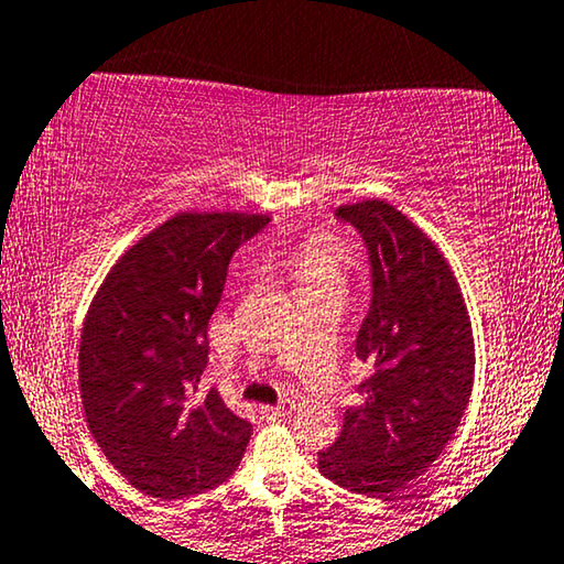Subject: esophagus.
Here are the masks:
<instances>
[{
    "label": "esophagus",
    "instance_id": "1",
    "mask_svg": "<svg viewBox=\"0 0 564 564\" xmlns=\"http://www.w3.org/2000/svg\"><path fill=\"white\" fill-rule=\"evenodd\" d=\"M293 411V401L289 399V401H281L279 406H260V414H263V419H268V422H271V419H281V416H289Z\"/></svg>",
    "mask_w": 564,
    "mask_h": 564
}]
</instances>
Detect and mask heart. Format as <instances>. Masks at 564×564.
Masks as SVG:
<instances>
[{"label":"heart","mask_w":564,"mask_h":564,"mask_svg":"<svg viewBox=\"0 0 564 564\" xmlns=\"http://www.w3.org/2000/svg\"><path fill=\"white\" fill-rule=\"evenodd\" d=\"M347 250L335 237H308L293 250L291 271L299 289H316L324 283H343Z\"/></svg>","instance_id":"heart-1"}]
</instances>
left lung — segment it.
Segmentation results:
<instances>
[{
    "mask_svg": "<svg viewBox=\"0 0 564 564\" xmlns=\"http://www.w3.org/2000/svg\"><path fill=\"white\" fill-rule=\"evenodd\" d=\"M335 217L368 248L372 296L355 352L370 376L319 470L380 498L424 473L457 432L473 391V329L447 260L395 206L368 199Z\"/></svg>",
    "mask_w": 564,
    "mask_h": 564,
    "instance_id": "1",
    "label": "left lung"
}]
</instances>
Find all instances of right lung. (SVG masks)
Returning <instances> with one entry per match:
<instances>
[{"mask_svg": "<svg viewBox=\"0 0 564 564\" xmlns=\"http://www.w3.org/2000/svg\"><path fill=\"white\" fill-rule=\"evenodd\" d=\"M268 221L181 212L134 242L91 301L78 347L86 424L142 494H204L240 465L252 424L199 383L229 260Z\"/></svg>", "mask_w": 564, "mask_h": 564, "instance_id": "right-lung-1", "label": "right lung"}]
</instances>
